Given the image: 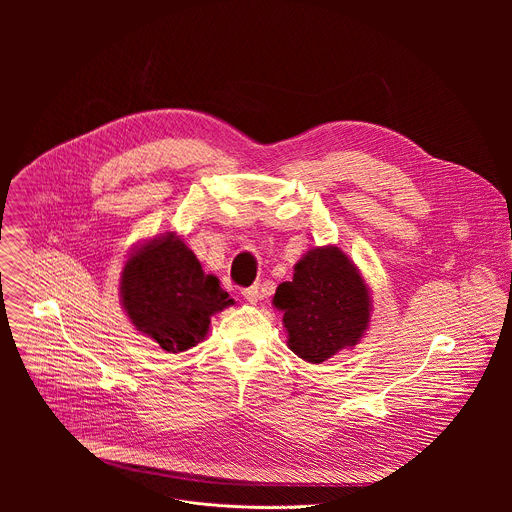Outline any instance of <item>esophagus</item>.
Segmentation results:
<instances>
[{
    "instance_id": "1",
    "label": "esophagus",
    "mask_w": 512,
    "mask_h": 512,
    "mask_svg": "<svg viewBox=\"0 0 512 512\" xmlns=\"http://www.w3.org/2000/svg\"><path fill=\"white\" fill-rule=\"evenodd\" d=\"M243 298H245L249 304H255V302L261 298V289H259V285L245 287V289H243Z\"/></svg>"
}]
</instances>
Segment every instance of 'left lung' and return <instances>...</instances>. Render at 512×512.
I'll return each mask as SVG.
<instances>
[{
  "label": "left lung",
  "instance_id": "1",
  "mask_svg": "<svg viewBox=\"0 0 512 512\" xmlns=\"http://www.w3.org/2000/svg\"><path fill=\"white\" fill-rule=\"evenodd\" d=\"M356 267L338 247L308 251L283 281L273 304L283 312L289 348L320 364L342 348L354 346L369 326L371 302Z\"/></svg>",
  "mask_w": 512,
  "mask_h": 512
}]
</instances>
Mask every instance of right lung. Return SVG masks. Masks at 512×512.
Segmentation results:
<instances>
[{
    "label": "right lung",
    "mask_w": 512,
    "mask_h": 512,
    "mask_svg": "<svg viewBox=\"0 0 512 512\" xmlns=\"http://www.w3.org/2000/svg\"><path fill=\"white\" fill-rule=\"evenodd\" d=\"M121 302L133 326L168 352L196 346L210 316L233 300L176 235L154 239L125 263Z\"/></svg>",
    "instance_id": "add662e5"
}]
</instances>
